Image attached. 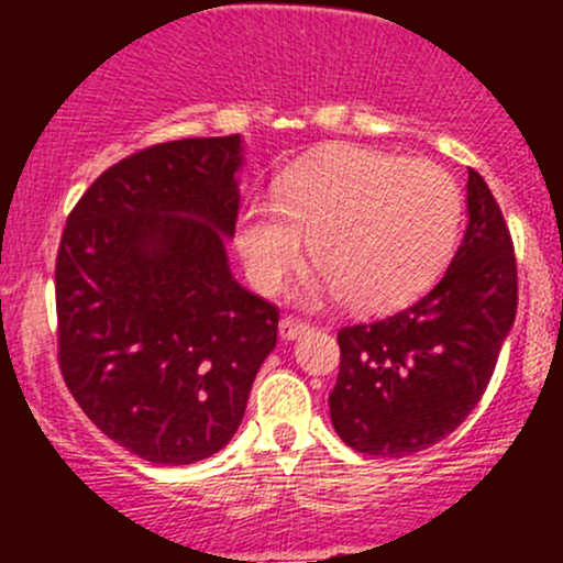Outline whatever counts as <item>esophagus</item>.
I'll return each instance as SVG.
<instances>
[{
	"label": "esophagus",
	"instance_id": "1",
	"mask_svg": "<svg viewBox=\"0 0 563 563\" xmlns=\"http://www.w3.org/2000/svg\"><path fill=\"white\" fill-rule=\"evenodd\" d=\"M305 332H310V323L302 321V318L286 316L280 321V338L283 340H297V338H302Z\"/></svg>",
	"mask_w": 563,
	"mask_h": 563
}]
</instances>
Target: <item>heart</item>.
<instances>
[{
  "label": "heart",
  "mask_w": 563,
  "mask_h": 563,
  "mask_svg": "<svg viewBox=\"0 0 563 563\" xmlns=\"http://www.w3.org/2000/svg\"><path fill=\"white\" fill-rule=\"evenodd\" d=\"M463 196L430 161H402L362 146H329L288 168L275 198L242 207L236 245L261 291H277L305 261L323 272V291L360 313L417 299L455 250Z\"/></svg>",
  "instance_id": "heart-1"
}]
</instances>
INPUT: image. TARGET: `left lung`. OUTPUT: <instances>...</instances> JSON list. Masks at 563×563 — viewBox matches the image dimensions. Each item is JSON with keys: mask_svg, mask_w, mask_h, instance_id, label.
I'll return each instance as SVG.
<instances>
[{"mask_svg": "<svg viewBox=\"0 0 563 563\" xmlns=\"http://www.w3.org/2000/svg\"><path fill=\"white\" fill-rule=\"evenodd\" d=\"M518 310V261L498 201L468 168V229L433 291L400 313L338 332L329 417L356 452L406 457L476 408Z\"/></svg>", "mask_w": 563, "mask_h": 563, "instance_id": "obj_1", "label": "left lung"}]
</instances>
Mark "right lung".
I'll list each match as a JSON object with an SVG mask.
<instances>
[{
    "label": "right lung",
    "mask_w": 563,
    "mask_h": 563,
    "mask_svg": "<svg viewBox=\"0 0 563 563\" xmlns=\"http://www.w3.org/2000/svg\"><path fill=\"white\" fill-rule=\"evenodd\" d=\"M240 135L181 139L113 163L56 253V356L119 446L190 465L234 439L280 310L234 280Z\"/></svg>",
    "instance_id": "right-lung-1"
}]
</instances>
